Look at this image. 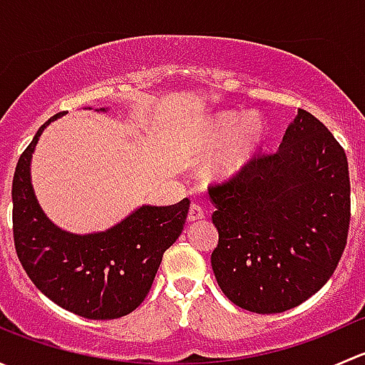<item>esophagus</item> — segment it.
I'll use <instances>...</instances> for the list:
<instances>
[{"mask_svg":"<svg viewBox=\"0 0 365 365\" xmlns=\"http://www.w3.org/2000/svg\"><path fill=\"white\" fill-rule=\"evenodd\" d=\"M187 219H189L190 222H196V220L205 219L203 208H201L200 205L192 203V205H190V208H189V213H187Z\"/></svg>","mask_w":365,"mask_h":365,"instance_id":"34e87169","label":"esophagus"}]
</instances>
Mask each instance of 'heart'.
Wrapping results in <instances>:
<instances>
[{
	"label": "heart",
	"instance_id": "b5f03b06",
	"mask_svg": "<svg viewBox=\"0 0 365 365\" xmlns=\"http://www.w3.org/2000/svg\"><path fill=\"white\" fill-rule=\"evenodd\" d=\"M267 138V123L263 116L252 113L242 116L240 113H224L210 125V139L213 145H224L226 150L213 164L217 178H230L237 175Z\"/></svg>",
	"mask_w": 365,
	"mask_h": 365
}]
</instances>
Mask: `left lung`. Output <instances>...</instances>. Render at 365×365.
<instances>
[{"instance_id": "1", "label": "left lung", "mask_w": 365, "mask_h": 365, "mask_svg": "<svg viewBox=\"0 0 365 365\" xmlns=\"http://www.w3.org/2000/svg\"><path fill=\"white\" fill-rule=\"evenodd\" d=\"M219 244L217 284L257 314L297 307L337 268L349 230L348 159L311 113L298 114L274 153L208 187Z\"/></svg>"}]
</instances>
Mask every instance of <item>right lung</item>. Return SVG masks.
Listing matches in <instances>:
<instances>
[{"instance_id":"obj_1","label":"right lung","mask_w":365,"mask_h":365,"mask_svg":"<svg viewBox=\"0 0 365 365\" xmlns=\"http://www.w3.org/2000/svg\"><path fill=\"white\" fill-rule=\"evenodd\" d=\"M60 116L36 130L14 173L17 257L33 284L60 307L88 319L121 318L148 295L162 256L182 233L190 201L145 205L102 233L73 235L54 226L33 192L29 162L43 128Z\"/></svg>"}]
</instances>
